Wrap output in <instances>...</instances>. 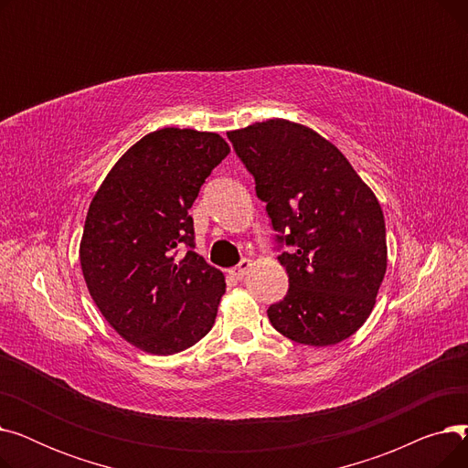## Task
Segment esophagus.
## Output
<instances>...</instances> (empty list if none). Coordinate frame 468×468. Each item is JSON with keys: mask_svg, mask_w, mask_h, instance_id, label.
Here are the masks:
<instances>
[{"mask_svg": "<svg viewBox=\"0 0 468 468\" xmlns=\"http://www.w3.org/2000/svg\"><path fill=\"white\" fill-rule=\"evenodd\" d=\"M250 267H252V261L244 258V260H240V261H239V265H235V267L231 269L229 273H231L235 279H242L244 275H247V273L250 271Z\"/></svg>", "mask_w": 468, "mask_h": 468, "instance_id": "1", "label": "esophagus"}]
</instances>
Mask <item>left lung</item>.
I'll return each instance as SVG.
<instances>
[{
	"instance_id": "left-lung-1",
	"label": "left lung",
	"mask_w": 468,
	"mask_h": 468,
	"mask_svg": "<svg viewBox=\"0 0 468 468\" xmlns=\"http://www.w3.org/2000/svg\"><path fill=\"white\" fill-rule=\"evenodd\" d=\"M267 207L290 288L267 309L273 328L335 346L370 316L387 271L385 218L374 191L334 144L286 119L228 133Z\"/></svg>"
}]
</instances>
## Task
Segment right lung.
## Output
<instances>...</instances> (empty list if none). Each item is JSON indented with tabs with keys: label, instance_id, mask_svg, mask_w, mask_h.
Wrapping results in <instances>:
<instances>
[{
	"label": "right lung",
	"instance_id": "right-lung-1",
	"mask_svg": "<svg viewBox=\"0 0 468 468\" xmlns=\"http://www.w3.org/2000/svg\"><path fill=\"white\" fill-rule=\"evenodd\" d=\"M228 154L216 133L161 129L138 140L92 197L80 247L89 293L145 353H180L214 324L226 279L193 250L189 208Z\"/></svg>",
	"mask_w": 468,
	"mask_h": 468
}]
</instances>
